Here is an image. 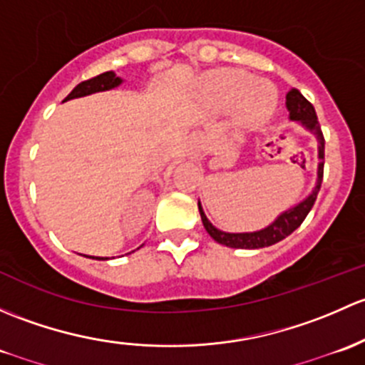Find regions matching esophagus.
<instances>
[{
    "label": "esophagus",
    "mask_w": 365,
    "mask_h": 365,
    "mask_svg": "<svg viewBox=\"0 0 365 365\" xmlns=\"http://www.w3.org/2000/svg\"><path fill=\"white\" fill-rule=\"evenodd\" d=\"M205 142L207 140H205V135L202 131H193L187 137V155L193 158L202 156V153L205 149Z\"/></svg>",
    "instance_id": "esophagus-1"
}]
</instances>
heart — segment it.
I'll return each mask as SVG.
<instances>
[{
    "label": "heart",
    "instance_id": "obj_1",
    "mask_svg": "<svg viewBox=\"0 0 365 365\" xmlns=\"http://www.w3.org/2000/svg\"><path fill=\"white\" fill-rule=\"evenodd\" d=\"M205 91L216 108H235V115L246 126L264 125L277 107V91L270 82L258 81L247 71L237 68L209 73Z\"/></svg>",
    "mask_w": 365,
    "mask_h": 365
}]
</instances>
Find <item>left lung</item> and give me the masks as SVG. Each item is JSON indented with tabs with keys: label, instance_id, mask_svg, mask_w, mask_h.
<instances>
[{
	"label": "left lung",
	"instance_id": "1",
	"mask_svg": "<svg viewBox=\"0 0 365 365\" xmlns=\"http://www.w3.org/2000/svg\"><path fill=\"white\" fill-rule=\"evenodd\" d=\"M287 107L290 110V119L292 121H299L300 125L306 126L307 130L313 131L318 138V158L323 160L325 158V138H323L322 126L318 123L317 112L314 107L309 103L302 95H300L299 89H292L287 95ZM323 181V161L318 163V181L314 186L313 193L306 198L304 202H300L299 205H295L294 209L287 210V212L281 214L272 225L264 228L260 232H251V234H227V232L217 230L216 227H212V223L207 220V216L202 210L200 202H198V210H200L202 223H204L207 234L212 237L216 242L223 244L228 247H237V250H258V247H267L272 246V244L279 242L284 237L297 230V228L302 225V221L306 220V216L309 214V210L313 209L314 202H317L318 191L322 187Z\"/></svg>",
	"mask_w": 365,
	"mask_h": 365
}]
</instances>
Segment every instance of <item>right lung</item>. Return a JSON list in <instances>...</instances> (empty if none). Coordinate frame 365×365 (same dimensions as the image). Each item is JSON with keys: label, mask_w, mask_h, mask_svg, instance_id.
<instances>
[{"label": "right lung", "mask_w": 365, "mask_h": 365, "mask_svg": "<svg viewBox=\"0 0 365 365\" xmlns=\"http://www.w3.org/2000/svg\"><path fill=\"white\" fill-rule=\"evenodd\" d=\"M121 78L115 77L112 71H105V73L96 75V77L88 78V81H82L81 84L75 86L73 91L66 96L65 100H71V98H81V96L91 95V93H98V91H107V89L115 88V86L121 84ZM89 258H96V260H107V258H100V257H89Z\"/></svg>", "instance_id": "right-lung-1"}]
</instances>
